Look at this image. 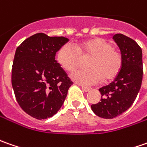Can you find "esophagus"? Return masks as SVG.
Segmentation results:
<instances>
[{"label":"esophagus","instance_id":"obj_1","mask_svg":"<svg viewBox=\"0 0 147 147\" xmlns=\"http://www.w3.org/2000/svg\"><path fill=\"white\" fill-rule=\"evenodd\" d=\"M81 89L83 90L84 92H89L91 90V88L89 87H85V86H81Z\"/></svg>","mask_w":147,"mask_h":147}]
</instances>
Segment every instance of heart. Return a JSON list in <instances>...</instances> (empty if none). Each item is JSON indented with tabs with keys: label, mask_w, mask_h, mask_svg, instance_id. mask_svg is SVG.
Instances as JSON below:
<instances>
[{
	"label": "heart",
	"mask_w": 147,
	"mask_h": 147,
	"mask_svg": "<svg viewBox=\"0 0 147 147\" xmlns=\"http://www.w3.org/2000/svg\"><path fill=\"white\" fill-rule=\"evenodd\" d=\"M82 57L91 56L88 62L89 69L79 70L71 75V78L76 83L92 85L100 82L102 79L107 81L114 79L122 67V56L119 51L112 48V45L103 38L86 40L74 47L66 44L59 49L57 59L61 67L72 71L76 68Z\"/></svg>",
	"instance_id": "b5f03b06"
}]
</instances>
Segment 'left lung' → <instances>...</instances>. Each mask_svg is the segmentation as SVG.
<instances>
[{
  "label": "left lung",
  "instance_id": "left-lung-1",
  "mask_svg": "<svg viewBox=\"0 0 147 147\" xmlns=\"http://www.w3.org/2000/svg\"><path fill=\"white\" fill-rule=\"evenodd\" d=\"M112 36L121 53L122 67L114 81L99 89L100 102L91 106L94 114L104 119H113L133 105L143 75L142 51L138 43L123 34Z\"/></svg>",
  "mask_w": 147,
  "mask_h": 147
}]
</instances>
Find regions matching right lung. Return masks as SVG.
Returning <instances> with one entry per match:
<instances>
[{"mask_svg":"<svg viewBox=\"0 0 147 147\" xmlns=\"http://www.w3.org/2000/svg\"><path fill=\"white\" fill-rule=\"evenodd\" d=\"M69 41L63 36L35 34L18 46L12 67V86L20 107L37 119L52 117L63 106L73 84L55 60Z\"/></svg>","mask_w":147,"mask_h":147,"instance_id":"add662e5","label":"right lung"}]
</instances>
